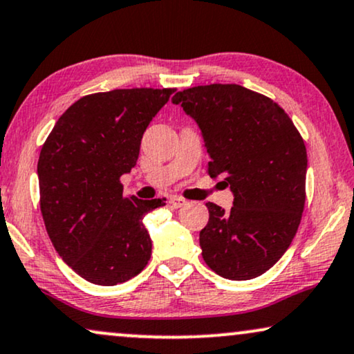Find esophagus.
I'll list each match as a JSON object with an SVG mask.
<instances>
[{"instance_id": "obj_1", "label": "esophagus", "mask_w": 354, "mask_h": 354, "mask_svg": "<svg viewBox=\"0 0 354 354\" xmlns=\"http://www.w3.org/2000/svg\"><path fill=\"white\" fill-rule=\"evenodd\" d=\"M168 204H169V207H171V209H181V207L186 204V201L183 199V197L174 196V197H169Z\"/></svg>"}]
</instances>
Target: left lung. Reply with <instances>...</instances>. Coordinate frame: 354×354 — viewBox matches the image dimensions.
<instances>
[{"label": "left lung", "mask_w": 354, "mask_h": 354, "mask_svg": "<svg viewBox=\"0 0 354 354\" xmlns=\"http://www.w3.org/2000/svg\"><path fill=\"white\" fill-rule=\"evenodd\" d=\"M204 136L212 162L234 201L230 210L209 202L199 234L202 257L228 280H251L275 266L293 241L306 202L308 153L283 108L238 84H210L178 92Z\"/></svg>", "instance_id": "8db88e82"}]
</instances>
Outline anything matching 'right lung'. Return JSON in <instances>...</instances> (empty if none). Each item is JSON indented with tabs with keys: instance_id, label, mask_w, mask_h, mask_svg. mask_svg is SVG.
<instances>
[{
	"instance_id": "right-lung-1",
	"label": "right lung",
	"mask_w": 354,
	"mask_h": 354,
	"mask_svg": "<svg viewBox=\"0 0 354 354\" xmlns=\"http://www.w3.org/2000/svg\"><path fill=\"white\" fill-rule=\"evenodd\" d=\"M176 88H116L73 103L40 150V210L61 259L95 285L124 283L144 270L152 241L145 214L165 199L122 196L149 122Z\"/></svg>"
}]
</instances>
